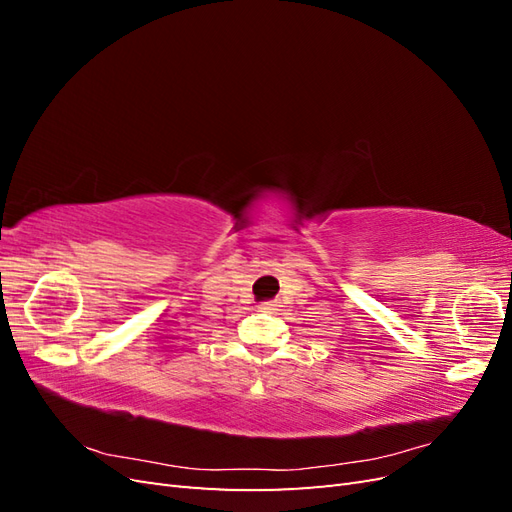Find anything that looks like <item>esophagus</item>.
<instances>
[{
	"mask_svg": "<svg viewBox=\"0 0 512 512\" xmlns=\"http://www.w3.org/2000/svg\"><path fill=\"white\" fill-rule=\"evenodd\" d=\"M277 307H280V305H277L275 301H267V303H260V312H271V314H275L277 312Z\"/></svg>",
	"mask_w": 512,
	"mask_h": 512,
	"instance_id": "obj_1",
	"label": "esophagus"
}]
</instances>
